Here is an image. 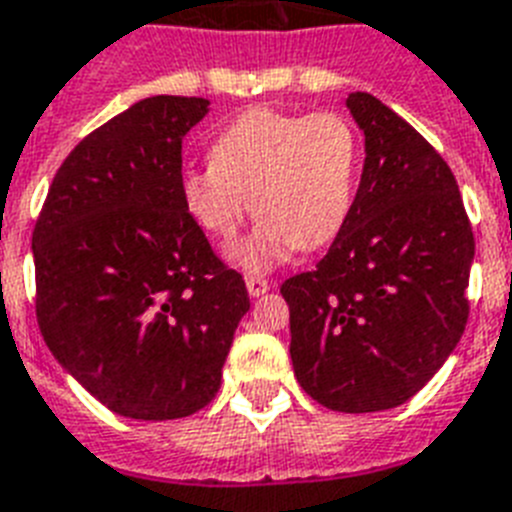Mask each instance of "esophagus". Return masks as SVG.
Returning <instances> with one entry per match:
<instances>
[{"label":"esophagus","mask_w":512,"mask_h":512,"mask_svg":"<svg viewBox=\"0 0 512 512\" xmlns=\"http://www.w3.org/2000/svg\"><path fill=\"white\" fill-rule=\"evenodd\" d=\"M246 287H248V295L259 298V295H264L266 290L272 287V282L264 280V277H246Z\"/></svg>","instance_id":"34e87169"}]
</instances>
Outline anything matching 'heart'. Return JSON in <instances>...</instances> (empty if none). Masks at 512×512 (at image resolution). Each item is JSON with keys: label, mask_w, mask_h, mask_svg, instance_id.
<instances>
[{"label": "heart", "mask_w": 512, "mask_h": 512, "mask_svg": "<svg viewBox=\"0 0 512 512\" xmlns=\"http://www.w3.org/2000/svg\"><path fill=\"white\" fill-rule=\"evenodd\" d=\"M358 159V135L340 112L251 107L219 130L211 167L183 172L180 198L193 222L225 246L238 238L253 201L261 222L232 259L248 272H269L295 248H322L342 230Z\"/></svg>", "instance_id": "heart-1"}]
</instances>
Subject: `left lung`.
<instances>
[{"label":"left lung","mask_w":512,"mask_h":512,"mask_svg":"<svg viewBox=\"0 0 512 512\" xmlns=\"http://www.w3.org/2000/svg\"><path fill=\"white\" fill-rule=\"evenodd\" d=\"M366 138L350 214L314 272L282 282L295 379L324 408L411 400L468 322L474 232L455 175L377 96H348Z\"/></svg>","instance_id":"1"}]
</instances>
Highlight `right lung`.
I'll use <instances>...</instances> for the list:
<instances>
[{"label": "right lung", "instance_id": "add662e5", "mask_svg": "<svg viewBox=\"0 0 512 512\" xmlns=\"http://www.w3.org/2000/svg\"><path fill=\"white\" fill-rule=\"evenodd\" d=\"M198 96H151L70 151L33 230L36 316L62 363L109 411L167 421L217 395L246 282L180 198Z\"/></svg>", "mask_w": 512, "mask_h": 512}]
</instances>
